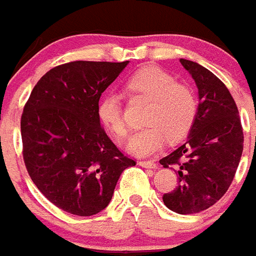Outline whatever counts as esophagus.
<instances>
[{"label": "esophagus", "mask_w": 256, "mask_h": 256, "mask_svg": "<svg viewBox=\"0 0 256 256\" xmlns=\"http://www.w3.org/2000/svg\"><path fill=\"white\" fill-rule=\"evenodd\" d=\"M138 165L142 168H149V169H157V164L154 161H138Z\"/></svg>", "instance_id": "1"}]
</instances>
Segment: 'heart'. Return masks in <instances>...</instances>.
I'll list each match as a JSON object with an SVG mask.
<instances>
[{"mask_svg": "<svg viewBox=\"0 0 256 256\" xmlns=\"http://www.w3.org/2000/svg\"><path fill=\"white\" fill-rule=\"evenodd\" d=\"M126 88L130 95L150 100L145 115L148 126L130 136V153L140 157L150 156L162 148L168 138L177 141L189 134L197 116V99L189 87L176 83L170 74L156 66L142 67L126 79ZM98 118L115 138H126L128 128L118 94L110 92L100 99Z\"/></svg>", "mask_w": 256, "mask_h": 256, "instance_id": "1", "label": "heart"}]
</instances>
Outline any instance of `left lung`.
Masks as SVG:
<instances>
[{"label": "left lung", "instance_id": "8db88e82", "mask_svg": "<svg viewBox=\"0 0 256 256\" xmlns=\"http://www.w3.org/2000/svg\"><path fill=\"white\" fill-rule=\"evenodd\" d=\"M180 62L197 84L200 104L185 144L160 160L164 168H176L180 181L162 201L172 212L194 214L220 201L232 185L242 157L243 130L228 87L201 64Z\"/></svg>", "mask_w": 256, "mask_h": 256}]
</instances>
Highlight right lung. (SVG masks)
Listing matches in <instances>:
<instances>
[{"label":"right lung","mask_w":256,"mask_h":256,"mask_svg":"<svg viewBox=\"0 0 256 256\" xmlns=\"http://www.w3.org/2000/svg\"><path fill=\"white\" fill-rule=\"evenodd\" d=\"M126 64L76 60L56 66L24 104V165L40 193L63 212L90 216L106 209L122 170L136 165L98 118L100 96Z\"/></svg>","instance_id":"add662e5"}]
</instances>
